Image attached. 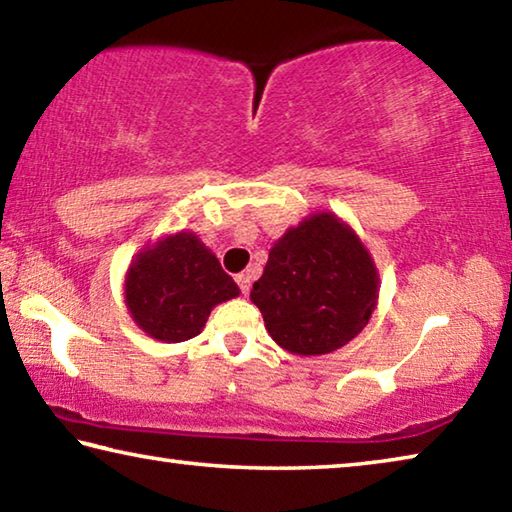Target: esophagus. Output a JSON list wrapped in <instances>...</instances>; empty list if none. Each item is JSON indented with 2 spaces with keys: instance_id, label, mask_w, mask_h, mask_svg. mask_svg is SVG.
Segmentation results:
<instances>
[{
  "instance_id": "esophagus-1",
  "label": "esophagus",
  "mask_w": 512,
  "mask_h": 512,
  "mask_svg": "<svg viewBox=\"0 0 512 512\" xmlns=\"http://www.w3.org/2000/svg\"><path fill=\"white\" fill-rule=\"evenodd\" d=\"M237 287L241 291V296H248L250 293V275L248 273L237 275Z\"/></svg>"
}]
</instances>
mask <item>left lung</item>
Returning a JSON list of instances; mask_svg holds the SVG:
<instances>
[{
  "label": "left lung",
  "mask_w": 512,
  "mask_h": 512,
  "mask_svg": "<svg viewBox=\"0 0 512 512\" xmlns=\"http://www.w3.org/2000/svg\"><path fill=\"white\" fill-rule=\"evenodd\" d=\"M377 282L359 237L323 212L291 228L271 248L250 300L277 345L311 357L343 348L368 325Z\"/></svg>",
  "instance_id": "8db88e82"
}]
</instances>
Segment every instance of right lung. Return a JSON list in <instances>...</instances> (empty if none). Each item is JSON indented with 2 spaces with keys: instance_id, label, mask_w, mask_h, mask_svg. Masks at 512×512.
Here are the masks:
<instances>
[{
  "instance_id": "1",
  "label": "right lung",
  "mask_w": 512,
  "mask_h": 512,
  "mask_svg": "<svg viewBox=\"0 0 512 512\" xmlns=\"http://www.w3.org/2000/svg\"><path fill=\"white\" fill-rule=\"evenodd\" d=\"M235 296V280L196 235L187 232L146 248L126 277L128 311L146 334L164 343L194 339L212 307Z\"/></svg>"
}]
</instances>
